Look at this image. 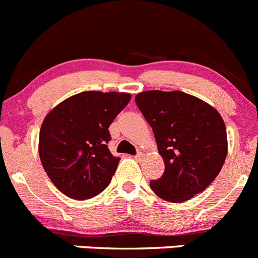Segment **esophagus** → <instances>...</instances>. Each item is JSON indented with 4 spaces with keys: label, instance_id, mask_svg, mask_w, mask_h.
<instances>
[{
    "label": "esophagus",
    "instance_id": "esophagus-1",
    "mask_svg": "<svg viewBox=\"0 0 258 258\" xmlns=\"http://www.w3.org/2000/svg\"><path fill=\"white\" fill-rule=\"evenodd\" d=\"M134 158H135V159H136L137 162H139V160H141V158H143V153H141V151H139V153H137V154H136V155H135V156H134Z\"/></svg>",
    "mask_w": 258,
    "mask_h": 258
}]
</instances>
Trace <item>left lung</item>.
Wrapping results in <instances>:
<instances>
[{"mask_svg": "<svg viewBox=\"0 0 258 258\" xmlns=\"http://www.w3.org/2000/svg\"><path fill=\"white\" fill-rule=\"evenodd\" d=\"M153 128L165 169L150 187L160 199L183 202L201 194L227 158V128L218 110L183 91L150 90L135 98Z\"/></svg>", "mask_w": 258, "mask_h": 258, "instance_id": "1", "label": "left lung"}]
</instances>
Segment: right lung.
I'll use <instances>...</instances> for the list:
<instances>
[{
    "label": "right lung",
    "mask_w": 258,
    "mask_h": 258,
    "mask_svg": "<svg viewBox=\"0 0 258 258\" xmlns=\"http://www.w3.org/2000/svg\"><path fill=\"white\" fill-rule=\"evenodd\" d=\"M130 99L126 93L84 91L48 113L39 134V156L62 194L86 200L107 188L119 162L108 149V128Z\"/></svg>",
    "instance_id": "right-lung-1"
}]
</instances>
